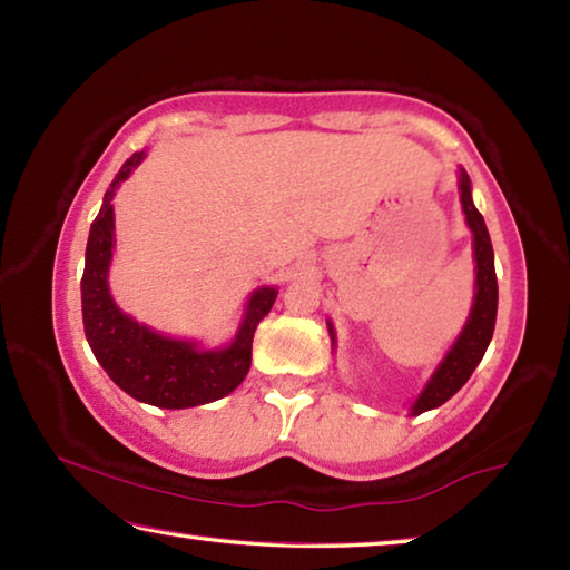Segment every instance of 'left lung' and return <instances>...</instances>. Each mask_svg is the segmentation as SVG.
Wrapping results in <instances>:
<instances>
[{
	"label": "left lung",
	"mask_w": 570,
	"mask_h": 570,
	"mask_svg": "<svg viewBox=\"0 0 570 570\" xmlns=\"http://www.w3.org/2000/svg\"><path fill=\"white\" fill-rule=\"evenodd\" d=\"M460 200L462 210H465V220L472 230V248H475V302H472L470 316L465 326H462L455 344L450 346L445 360L432 374L430 382L424 384L420 397L412 404V414H422L428 410H435L445 404L452 394H455L462 384L470 380L475 372L482 354H485L490 340H493L495 316H498V278H495V256L493 244H490V234L482 220L480 210L472 204L470 193V178L468 173L460 168ZM330 336L334 342V330L330 324Z\"/></svg>",
	"instance_id": "left-lung-1"
}]
</instances>
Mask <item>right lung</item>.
<instances>
[{
    "label": "right lung",
    "instance_id": "add662e5",
    "mask_svg": "<svg viewBox=\"0 0 570 570\" xmlns=\"http://www.w3.org/2000/svg\"><path fill=\"white\" fill-rule=\"evenodd\" d=\"M146 153L122 163L105 190L102 208L90 226L82 274V324L95 360L122 392L163 410H186L216 402L234 392L250 370V342L258 322L272 312L276 288L262 286L250 294L236 340L224 350H198L196 342L170 340L122 314L108 288L115 248L112 196Z\"/></svg>",
    "mask_w": 570,
    "mask_h": 570
}]
</instances>
